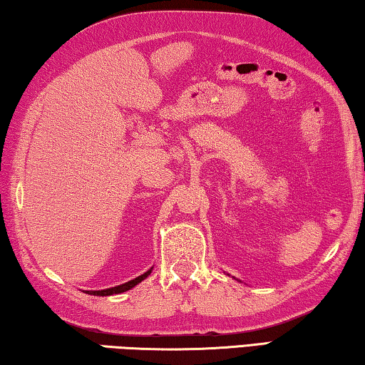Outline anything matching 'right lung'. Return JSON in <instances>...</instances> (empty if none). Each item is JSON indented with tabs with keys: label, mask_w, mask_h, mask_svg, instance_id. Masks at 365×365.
Here are the masks:
<instances>
[{
	"label": "right lung",
	"mask_w": 365,
	"mask_h": 365,
	"mask_svg": "<svg viewBox=\"0 0 365 365\" xmlns=\"http://www.w3.org/2000/svg\"><path fill=\"white\" fill-rule=\"evenodd\" d=\"M152 273V268L148 272H145L143 274H140V277H137L134 279H130V282L124 283V284H119V286H115V288H108V289H101V291H87L88 294H93V296H111V294H119V292H124L128 291L130 288H134L135 284H139L143 278H147L148 274Z\"/></svg>",
	"instance_id": "obj_1"
}]
</instances>
